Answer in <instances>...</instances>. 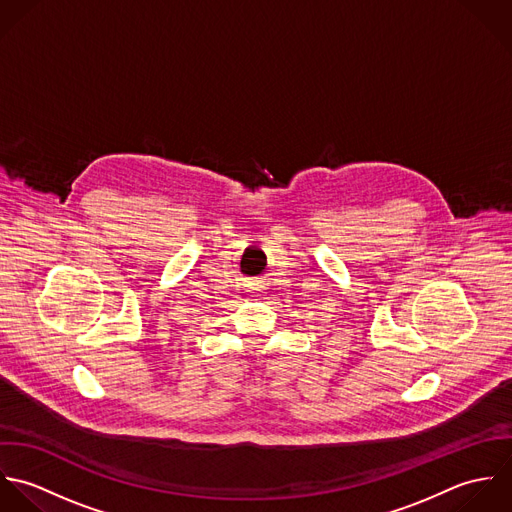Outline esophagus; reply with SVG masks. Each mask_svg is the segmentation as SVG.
I'll return each mask as SVG.
<instances>
[{
	"mask_svg": "<svg viewBox=\"0 0 512 512\" xmlns=\"http://www.w3.org/2000/svg\"><path fill=\"white\" fill-rule=\"evenodd\" d=\"M253 287L261 291V289H265V281H255V283H253Z\"/></svg>",
	"mask_w": 512,
	"mask_h": 512,
	"instance_id": "esophagus-1",
	"label": "esophagus"
}]
</instances>
